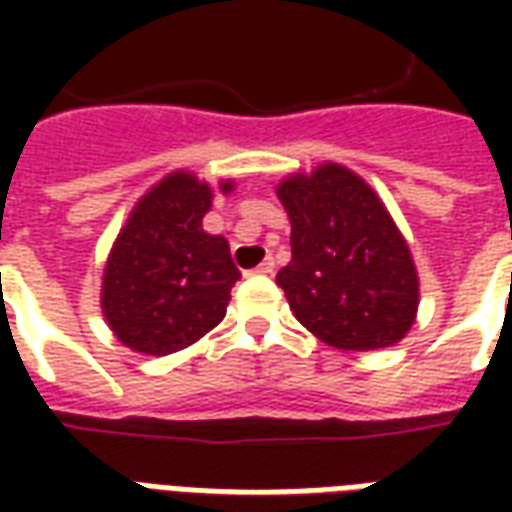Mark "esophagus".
<instances>
[{
	"mask_svg": "<svg viewBox=\"0 0 512 512\" xmlns=\"http://www.w3.org/2000/svg\"><path fill=\"white\" fill-rule=\"evenodd\" d=\"M263 266H266V268H263V271H271V266H274V263H271V257H268V260H266V263H263Z\"/></svg>",
	"mask_w": 512,
	"mask_h": 512,
	"instance_id": "obj_1",
	"label": "esophagus"
}]
</instances>
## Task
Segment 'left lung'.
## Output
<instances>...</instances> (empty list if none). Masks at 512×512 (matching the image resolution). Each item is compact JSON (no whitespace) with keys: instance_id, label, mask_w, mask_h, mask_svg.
I'll return each mask as SVG.
<instances>
[{"instance_id":"obj_1","label":"left lung","mask_w":512,"mask_h":512,"mask_svg":"<svg viewBox=\"0 0 512 512\" xmlns=\"http://www.w3.org/2000/svg\"><path fill=\"white\" fill-rule=\"evenodd\" d=\"M230 194L233 180H219ZM213 189L189 169L169 172L136 202L106 257L101 312L120 343L147 356L178 354L227 315L241 271L224 235L202 227Z\"/></svg>"}]
</instances>
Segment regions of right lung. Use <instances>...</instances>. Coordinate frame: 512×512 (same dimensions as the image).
<instances>
[{"mask_svg": "<svg viewBox=\"0 0 512 512\" xmlns=\"http://www.w3.org/2000/svg\"><path fill=\"white\" fill-rule=\"evenodd\" d=\"M290 263L277 274L296 321L321 343L376 351L414 326L419 277L406 238L356 172L326 161L277 186Z\"/></svg>", "mask_w": 512, "mask_h": 512, "instance_id": "1", "label": "right lung"}]
</instances>
